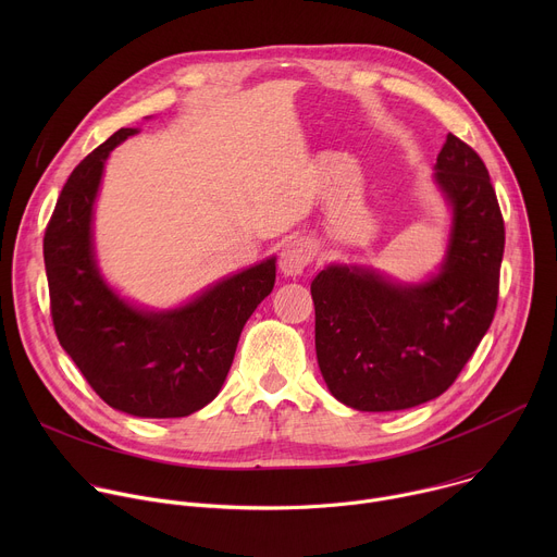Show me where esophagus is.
Instances as JSON below:
<instances>
[{
  "instance_id": "obj_1",
  "label": "esophagus",
  "mask_w": 557,
  "mask_h": 557,
  "mask_svg": "<svg viewBox=\"0 0 557 557\" xmlns=\"http://www.w3.org/2000/svg\"><path fill=\"white\" fill-rule=\"evenodd\" d=\"M314 258V247L312 243L304 240V237H297V240H290L280 256V269L286 277H297L306 271V267Z\"/></svg>"
}]
</instances>
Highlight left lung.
<instances>
[{"label": "left lung", "instance_id": "left-lung-1", "mask_svg": "<svg viewBox=\"0 0 557 557\" xmlns=\"http://www.w3.org/2000/svg\"><path fill=\"white\" fill-rule=\"evenodd\" d=\"M454 211L438 275L396 284L359 267H329L310 284L314 350L329 389L361 412H394L441 396L492 326L505 222L483 158L458 136L436 158Z\"/></svg>", "mask_w": 557, "mask_h": 557}]
</instances>
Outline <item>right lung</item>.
Wrapping results in <instances>:
<instances>
[{"label":"right lung","mask_w":557,"mask_h":557,"mask_svg":"<svg viewBox=\"0 0 557 557\" xmlns=\"http://www.w3.org/2000/svg\"><path fill=\"white\" fill-rule=\"evenodd\" d=\"M123 127L74 168L44 235L50 314L61 348L101 399L143 419L189 417L211 404L237 339L273 290L275 258L207 288L183 308L147 312L101 277L92 251V207Z\"/></svg>","instance_id":"add662e5"}]
</instances>
